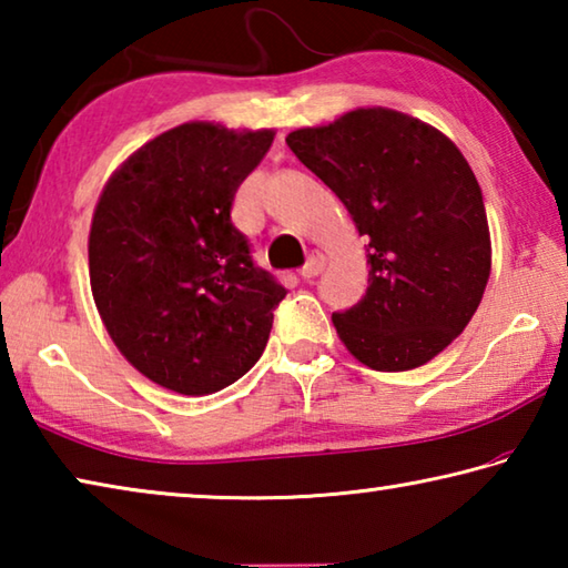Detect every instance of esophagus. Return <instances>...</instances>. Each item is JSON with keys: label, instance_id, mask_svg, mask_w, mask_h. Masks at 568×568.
I'll return each mask as SVG.
<instances>
[{"label": "esophagus", "instance_id": "34e87169", "mask_svg": "<svg viewBox=\"0 0 568 568\" xmlns=\"http://www.w3.org/2000/svg\"><path fill=\"white\" fill-rule=\"evenodd\" d=\"M323 267H325V255L323 253H313L311 257H307V263L303 265L301 277H303V281H313L315 275L323 273Z\"/></svg>", "mask_w": 568, "mask_h": 568}]
</instances>
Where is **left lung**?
Returning a JSON list of instances; mask_svg holds the SVG:
<instances>
[{
  "label": "left lung",
  "instance_id": "8db88e82",
  "mask_svg": "<svg viewBox=\"0 0 568 568\" xmlns=\"http://www.w3.org/2000/svg\"><path fill=\"white\" fill-rule=\"evenodd\" d=\"M285 142L368 237V291L333 313L345 348L386 373L436 358L491 275L484 195L466 158L434 124L388 108L351 110Z\"/></svg>",
  "mask_w": 568,
  "mask_h": 568
}]
</instances>
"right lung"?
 Listing matches in <instances>:
<instances>
[{
  "mask_svg": "<svg viewBox=\"0 0 568 568\" xmlns=\"http://www.w3.org/2000/svg\"><path fill=\"white\" fill-rule=\"evenodd\" d=\"M273 138L178 124L102 187L88 240L94 305L118 351L162 388L217 393L265 351L285 287L253 265L230 207Z\"/></svg>",
  "mask_w": 568,
  "mask_h": 568,
  "instance_id": "obj_1",
  "label": "right lung"
}]
</instances>
